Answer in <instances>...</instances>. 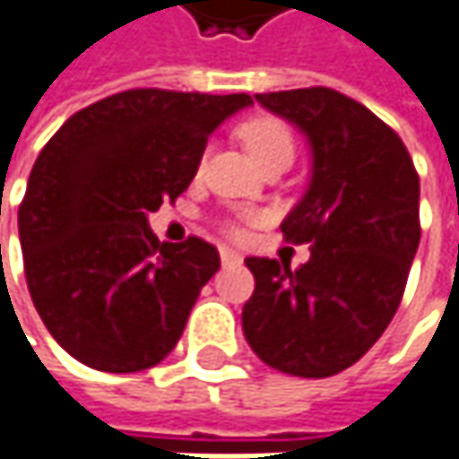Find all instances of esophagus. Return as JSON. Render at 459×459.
Masks as SVG:
<instances>
[{"instance_id":"1","label":"esophagus","mask_w":459,"mask_h":459,"mask_svg":"<svg viewBox=\"0 0 459 459\" xmlns=\"http://www.w3.org/2000/svg\"><path fill=\"white\" fill-rule=\"evenodd\" d=\"M219 254H221V264H224V267L238 264V262H240V254H238V251H232V248H221Z\"/></svg>"}]
</instances>
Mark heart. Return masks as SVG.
<instances>
[{
	"instance_id": "obj_1",
	"label": "heart",
	"mask_w": 459,
	"mask_h": 459,
	"mask_svg": "<svg viewBox=\"0 0 459 459\" xmlns=\"http://www.w3.org/2000/svg\"><path fill=\"white\" fill-rule=\"evenodd\" d=\"M240 138L259 165L273 157H281V154L294 157V135L275 117H254V119L243 122Z\"/></svg>"
}]
</instances>
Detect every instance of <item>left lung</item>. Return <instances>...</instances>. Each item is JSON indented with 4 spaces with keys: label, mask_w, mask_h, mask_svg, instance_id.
<instances>
[{
    "label": "left lung",
    "mask_w": 459,
    "mask_h": 459,
    "mask_svg": "<svg viewBox=\"0 0 459 459\" xmlns=\"http://www.w3.org/2000/svg\"><path fill=\"white\" fill-rule=\"evenodd\" d=\"M310 146V178L281 230L310 259L248 256L256 289L243 334L273 368L332 377L382 337L420 246V178L403 141L363 104L329 88L254 96Z\"/></svg>",
    "instance_id": "1"
}]
</instances>
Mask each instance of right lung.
<instances>
[{"label":"right lung","mask_w":459,"mask_h":459,"mask_svg":"<svg viewBox=\"0 0 459 459\" xmlns=\"http://www.w3.org/2000/svg\"><path fill=\"white\" fill-rule=\"evenodd\" d=\"M246 93L125 91L72 115L39 152L18 211L31 302L80 363L127 374L178 342L219 251L189 238L160 243L149 227L197 173L208 135Z\"/></svg>","instance_id":"obj_1"}]
</instances>
